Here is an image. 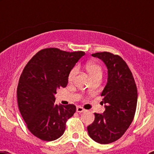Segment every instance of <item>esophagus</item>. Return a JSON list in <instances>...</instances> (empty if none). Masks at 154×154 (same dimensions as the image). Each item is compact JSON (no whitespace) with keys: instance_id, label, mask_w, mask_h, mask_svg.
Instances as JSON below:
<instances>
[{"instance_id":"esophagus-1","label":"esophagus","mask_w":154,"mask_h":154,"mask_svg":"<svg viewBox=\"0 0 154 154\" xmlns=\"http://www.w3.org/2000/svg\"><path fill=\"white\" fill-rule=\"evenodd\" d=\"M85 109L83 108V107L81 106H77V112L80 113V112H84Z\"/></svg>"}]
</instances>
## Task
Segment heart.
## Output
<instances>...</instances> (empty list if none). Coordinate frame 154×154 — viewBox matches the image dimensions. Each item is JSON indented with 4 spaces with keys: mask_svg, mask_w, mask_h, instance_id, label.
Segmentation results:
<instances>
[{
    "mask_svg": "<svg viewBox=\"0 0 154 154\" xmlns=\"http://www.w3.org/2000/svg\"><path fill=\"white\" fill-rule=\"evenodd\" d=\"M86 68L87 72L88 73L91 78L97 77V76H102V72H103L102 71V68L97 63H93V62H89V63H88L86 64ZM77 72H78V68L77 66H75V67H74L71 70L69 74H68V80L70 82L73 81L75 79Z\"/></svg>",
    "mask_w": 154,
    "mask_h": 154,
    "instance_id": "obj_1",
    "label": "heart"
}]
</instances>
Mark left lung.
Wrapping results in <instances>:
<instances>
[{
  "instance_id": "obj_1",
  "label": "left lung",
  "mask_w": 154,
  "mask_h": 154,
  "mask_svg": "<svg viewBox=\"0 0 154 154\" xmlns=\"http://www.w3.org/2000/svg\"><path fill=\"white\" fill-rule=\"evenodd\" d=\"M91 56L104 63L108 78L101 93L104 112L94 113V122L87 130L88 136L96 142L109 144L120 139L133 122L137 105V88L131 71L122 57L109 52Z\"/></svg>"
}]
</instances>
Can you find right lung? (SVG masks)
I'll list each match as a JSON object with an SVG mask.
<instances>
[{"label":"right lung","instance_id":"right-lung-1","mask_svg":"<svg viewBox=\"0 0 154 154\" xmlns=\"http://www.w3.org/2000/svg\"><path fill=\"white\" fill-rule=\"evenodd\" d=\"M84 55L83 51L46 48L34 55L23 70L17 88L18 108L28 130L38 139L54 141L64 133L76 106L54 103L55 94L67 86L70 71Z\"/></svg>","mask_w":154,"mask_h":154}]
</instances>
